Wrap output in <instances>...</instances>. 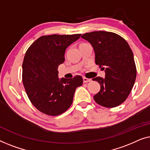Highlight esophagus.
Instances as JSON below:
<instances>
[{
  "instance_id": "34e87169",
  "label": "esophagus",
  "mask_w": 150,
  "mask_h": 150,
  "mask_svg": "<svg viewBox=\"0 0 150 150\" xmlns=\"http://www.w3.org/2000/svg\"><path fill=\"white\" fill-rule=\"evenodd\" d=\"M83 83H87V82L91 81V79H88V78L86 77H83Z\"/></svg>"
}]
</instances>
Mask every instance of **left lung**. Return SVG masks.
I'll return each instance as SVG.
<instances>
[{
    "instance_id": "8db88e82",
    "label": "left lung",
    "mask_w": 150,
    "mask_h": 150,
    "mask_svg": "<svg viewBox=\"0 0 150 150\" xmlns=\"http://www.w3.org/2000/svg\"><path fill=\"white\" fill-rule=\"evenodd\" d=\"M81 37L93 47L96 64L105 72L104 79H92L100 86L94 100L108 108L118 106L127 98L136 79V65L129 45L120 35L107 31L88 33Z\"/></svg>"
}]
</instances>
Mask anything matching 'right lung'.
Instances as JSON below:
<instances>
[{"instance_id":"right-lung-1","label":"right lung","mask_w":150,"mask_h":150,"mask_svg":"<svg viewBox=\"0 0 150 150\" xmlns=\"http://www.w3.org/2000/svg\"><path fill=\"white\" fill-rule=\"evenodd\" d=\"M81 34L52 35L37 39L27 50L22 64V81L32 104L41 112L56 116L72 104L81 76L58 78V66L64 61L65 50Z\"/></svg>"}]
</instances>
